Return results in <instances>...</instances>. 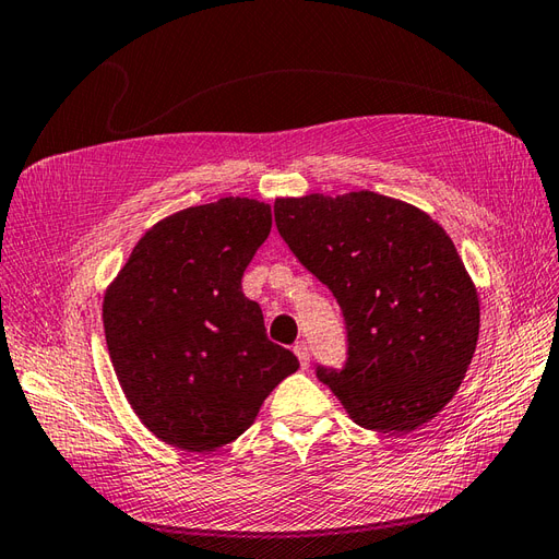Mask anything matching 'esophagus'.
<instances>
[{
    "label": "esophagus",
    "instance_id": "esophagus-1",
    "mask_svg": "<svg viewBox=\"0 0 559 559\" xmlns=\"http://www.w3.org/2000/svg\"><path fill=\"white\" fill-rule=\"evenodd\" d=\"M295 355H297V359H300V367L302 369H307L309 367V347H307V343H295Z\"/></svg>",
    "mask_w": 559,
    "mask_h": 559
}]
</instances>
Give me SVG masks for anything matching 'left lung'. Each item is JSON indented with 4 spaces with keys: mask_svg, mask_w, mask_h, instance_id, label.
I'll list each match as a JSON object with an SVG mask.
<instances>
[{
    "mask_svg": "<svg viewBox=\"0 0 559 559\" xmlns=\"http://www.w3.org/2000/svg\"><path fill=\"white\" fill-rule=\"evenodd\" d=\"M274 214L345 317V367H317L319 381L371 431L431 421L457 393L481 321L455 242L417 206L371 190L281 198Z\"/></svg>",
    "mask_w": 559,
    "mask_h": 559,
    "instance_id": "1",
    "label": "left lung"
}]
</instances>
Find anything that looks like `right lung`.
Returning a JSON list of instances; mask_svg holds the SVG:
<instances>
[{
  "mask_svg": "<svg viewBox=\"0 0 559 559\" xmlns=\"http://www.w3.org/2000/svg\"><path fill=\"white\" fill-rule=\"evenodd\" d=\"M271 206L224 198L154 224L104 293L109 357L138 419L164 443L212 452L254 424L300 361L266 338L242 274Z\"/></svg>",
  "mask_w": 559,
  "mask_h": 559,
  "instance_id": "obj_1",
  "label": "right lung"
}]
</instances>
